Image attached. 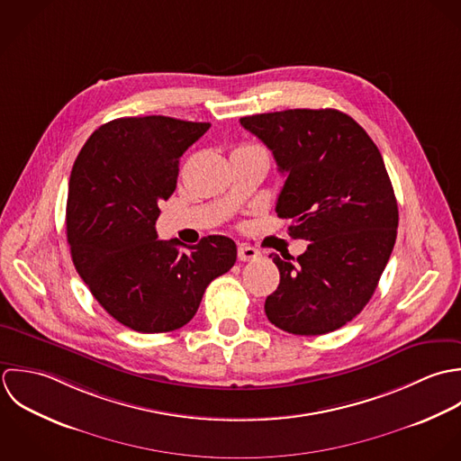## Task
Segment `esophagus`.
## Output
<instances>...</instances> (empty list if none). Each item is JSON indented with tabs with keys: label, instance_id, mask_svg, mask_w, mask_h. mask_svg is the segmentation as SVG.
<instances>
[{
	"label": "esophagus",
	"instance_id": "esophagus-1",
	"mask_svg": "<svg viewBox=\"0 0 461 461\" xmlns=\"http://www.w3.org/2000/svg\"><path fill=\"white\" fill-rule=\"evenodd\" d=\"M260 258V251L249 246H239V260L240 262H255Z\"/></svg>",
	"mask_w": 461,
	"mask_h": 461
}]
</instances>
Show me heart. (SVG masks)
<instances>
[{
  "mask_svg": "<svg viewBox=\"0 0 461 461\" xmlns=\"http://www.w3.org/2000/svg\"><path fill=\"white\" fill-rule=\"evenodd\" d=\"M237 151H264L260 146H253V144H246V146H240L237 148Z\"/></svg>",
  "mask_w": 461,
  "mask_h": 461,
  "instance_id": "b5f03b06",
  "label": "heart"
}]
</instances>
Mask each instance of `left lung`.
Returning a JSON list of instances; mask_svg holds the SVG:
<instances>
[{
	"label": "left lung",
	"instance_id": "1",
	"mask_svg": "<svg viewBox=\"0 0 461 461\" xmlns=\"http://www.w3.org/2000/svg\"><path fill=\"white\" fill-rule=\"evenodd\" d=\"M286 175L276 213L292 239L310 240L297 258L271 255L279 285L267 319L292 335H324L353 321L392 255L399 210L383 157L367 131L333 108L248 115Z\"/></svg>",
	"mask_w": 461,
	"mask_h": 461
}]
</instances>
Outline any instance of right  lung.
<instances>
[{
    "label": "right lung",
    "instance_id": "add662e5",
    "mask_svg": "<svg viewBox=\"0 0 461 461\" xmlns=\"http://www.w3.org/2000/svg\"><path fill=\"white\" fill-rule=\"evenodd\" d=\"M208 128L121 117L99 126L75 160L66 208L73 264L95 301L133 331L185 326L210 281L237 260L235 242L222 235L197 246L157 239L158 203L175 192L182 155Z\"/></svg>",
    "mask_w": 461,
    "mask_h": 461
}]
</instances>
